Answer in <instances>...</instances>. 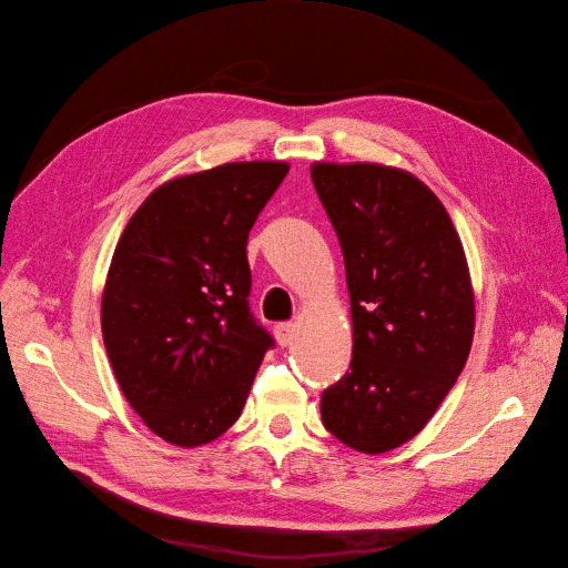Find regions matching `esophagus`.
Here are the masks:
<instances>
[{
	"instance_id": "esophagus-1",
	"label": "esophagus",
	"mask_w": 568,
	"mask_h": 568,
	"mask_svg": "<svg viewBox=\"0 0 568 568\" xmlns=\"http://www.w3.org/2000/svg\"><path fill=\"white\" fill-rule=\"evenodd\" d=\"M274 336H277V343L282 348L291 346V341L296 338V326L291 322H280L277 326H274Z\"/></svg>"
}]
</instances>
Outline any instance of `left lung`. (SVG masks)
<instances>
[{
  "mask_svg": "<svg viewBox=\"0 0 568 568\" xmlns=\"http://www.w3.org/2000/svg\"><path fill=\"white\" fill-rule=\"evenodd\" d=\"M315 192L346 263L351 367L324 388L326 432L386 453L434 417L469 357L474 294L448 211L403 170L315 163Z\"/></svg>",
  "mask_w": 568,
  "mask_h": 568,
  "instance_id": "obj_1",
  "label": "left lung"
}]
</instances>
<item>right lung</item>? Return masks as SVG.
Instances as JSON below:
<instances>
[{
  "mask_svg": "<svg viewBox=\"0 0 568 568\" xmlns=\"http://www.w3.org/2000/svg\"><path fill=\"white\" fill-rule=\"evenodd\" d=\"M286 163L170 180L120 236L101 332L120 390L153 434L194 448L239 419L274 338L251 313L248 232Z\"/></svg>",
  "mask_w": 568,
  "mask_h": 568,
  "instance_id": "right-lung-1",
  "label": "right lung"
}]
</instances>
